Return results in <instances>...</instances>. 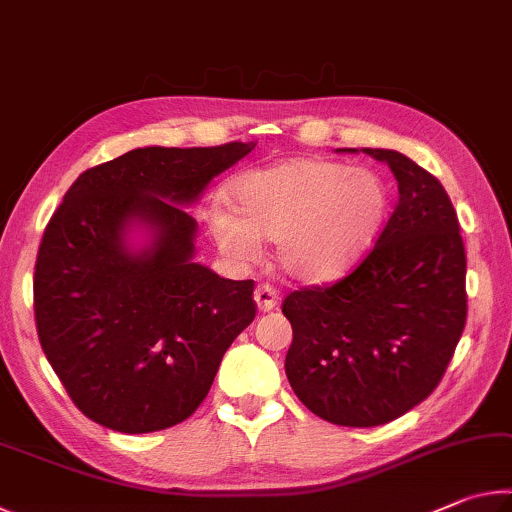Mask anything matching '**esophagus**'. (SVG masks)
Masks as SVG:
<instances>
[{"mask_svg":"<svg viewBox=\"0 0 512 512\" xmlns=\"http://www.w3.org/2000/svg\"><path fill=\"white\" fill-rule=\"evenodd\" d=\"M255 302L259 311H271L277 307V289L271 284H259L255 289Z\"/></svg>","mask_w":512,"mask_h":512,"instance_id":"1","label":"esophagus"}]
</instances>
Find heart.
<instances>
[{
    "instance_id": "1",
    "label": "heart",
    "mask_w": 512,
    "mask_h": 512,
    "mask_svg": "<svg viewBox=\"0 0 512 512\" xmlns=\"http://www.w3.org/2000/svg\"><path fill=\"white\" fill-rule=\"evenodd\" d=\"M212 235L225 253L253 257L257 239L277 241V264L300 282H325L357 262L388 210L377 173L323 158H291L232 178Z\"/></svg>"
}]
</instances>
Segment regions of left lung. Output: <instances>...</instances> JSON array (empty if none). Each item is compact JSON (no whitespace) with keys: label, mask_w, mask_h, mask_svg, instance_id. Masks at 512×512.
<instances>
[{"label":"left lung","mask_w":512,"mask_h":512,"mask_svg":"<svg viewBox=\"0 0 512 512\" xmlns=\"http://www.w3.org/2000/svg\"><path fill=\"white\" fill-rule=\"evenodd\" d=\"M363 151L397 180L391 219L348 275L282 302L293 327L284 361L293 393L341 427H377L427 400L467 316L465 246L445 187L402 153Z\"/></svg>","instance_id":"8db88e82"}]
</instances>
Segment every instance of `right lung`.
Listing matches in <instances>:
<instances>
[{
  "mask_svg": "<svg viewBox=\"0 0 512 512\" xmlns=\"http://www.w3.org/2000/svg\"><path fill=\"white\" fill-rule=\"evenodd\" d=\"M255 146L128 151L83 171L42 235L33 311L42 350L83 415L121 433L169 429L210 393L225 350L253 323V280L192 262L185 207ZM137 220L154 244L131 254Z\"/></svg>",
  "mask_w": 512,
  "mask_h": 512,
  "instance_id": "obj_1",
  "label": "right lung"
}]
</instances>
